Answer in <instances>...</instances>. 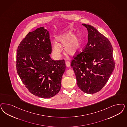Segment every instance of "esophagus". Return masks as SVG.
Wrapping results in <instances>:
<instances>
[{
	"label": "esophagus",
	"mask_w": 127,
	"mask_h": 127,
	"mask_svg": "<svg viewBox=\"0 0 127 127\" xmlns=\"http://www.w3.org/2000/svg\"><path fill=\"white\" fill-rule=\"evenodd\" d=\"M66 66L68 67H69L70 66V62L67 61L65 63Z\"/></svg>",
	"instance_id": "esophagus-1"
}]
</instances>
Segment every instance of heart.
I'll use <instances>...</instances> for the list:
<instances>
[{
    "instance_id": "1",
    "label": "heart",
    "mask_w": 127,
    "mask_h": 127,
    "mask_svg": "<svg viewBox=\"0 0 127 127\" xmlns=\"http://www.w3.org/2000/svg\"><path fill=\"white\" fill-rule=\"evenodd\" d=\"M60 45H64V48L66 53L70 55L77 53L80 49L81 43L79 38L77 35L74 34L71 32L64 33L57 38ZM54 52L55 55L59 57L61 52V49L59 44L56 41L54 42Z\"/></svg>"
}]
</instances>
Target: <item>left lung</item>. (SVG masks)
I'll list each match as a JSON object with an SVG mask.
<instances>
[{"instance_id":"obj_1","label":"left lung","mask_w":127,"mask_h":127,"mask_svg":"<svg viewBox=\"0 0 127 127\" xmlns=\"http://www.w3.org/2000/svg\"><path fill=\"white\" fill-rule=\"evenodd\" d=\"M82 25L87 29L88 41L70 65L79 89L86 94H93L102 89L115 69L113 48L108 39L94 27Z\"/></svg>"}]
</instances>
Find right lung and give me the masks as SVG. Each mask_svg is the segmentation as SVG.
Segmentation results:
<instances>
[{
    "label": "right lung",
    "mask_w": 127,
    "mask_h": 127,
    "mask_svg": "<svg viewBox=\"0 0 127 127\" xmlns=\"http://www.w3.org/2000/svg\"><path fill=\"white\" fill-rule=\"evenodd\" d=\"M51 49L49 32L41 27L29 32L17 51L16 69L20 78L31 94L42 98L58 93L65 70L64 60L51 58Z\"/></svg>",
    "instance_id": "add662e5"
}]
</instances>
